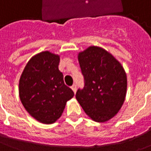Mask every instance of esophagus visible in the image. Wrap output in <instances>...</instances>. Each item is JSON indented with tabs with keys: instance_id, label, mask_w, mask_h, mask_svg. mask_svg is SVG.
I'll return each instance as SVG.
<instances>
[{
	"instance_id": "obj_1",
	"label": "esophagus",
	"mask_w": 151,
	"mask_h": 151,
	"mask_svg": "<svg viewBox=\"0 0 151 151\" xmlns=\"http://www.w3.org/2000/svg\"><path fill=\"white\" fill-rule=\"evenodd\" d=\"M71 88H72V90L73 91V92L76 93V91H77V86H76V84H73V85L71 86Z\"/></svg>"
}]
</instances>
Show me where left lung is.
Wrapping results in <instances>:
<instances>
[{"mask_svg":"<svg viewBox=\"0 0 151 151\" xmlns=\"http://www.w3.org/2000/svg\"><path fill=\"white\" fill-rule=\"evenodd\" d=\"M78 61L84 86L76 93L77 100L92 120H109L122 107L126 95L123 67L110 53L95 46L79 53Z\"/></svg>","mask_w":151,"mask_h":151,"instance_id":"8db88e82","label":"left lung"}]
</instances>
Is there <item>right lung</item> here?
<instances>
[{
  "mask_svg": "<svg viewBox=\"0 0 151 151\" xmlns=\"http://www.w3.org/2000/svg\"><path fill=\"white\" fill-rule=\"evenodd\" d=\"M60 57L49 52L33 56L19 80V97L28 113L38 121L52 124L62 114L74 93L65 84Z\"/></svg>",
  "mask_w": 151,
  "mask_h": 151,
  "instance_id": "1",
  "label": "right lung"
}]
</instances>
